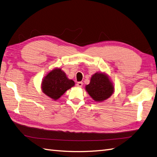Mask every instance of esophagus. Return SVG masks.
Returning <instances> with one entry per match:
<instances>
[{"instance_id": "1", "label": "esophagus", "mask_w": 157, "mask_h": 157, "mask_svg": "<svg viewBox=\"0 0 157 157\" xmlns=\"http://www.w3.org/2000/svg\"><path fill=\"white\" fill-rule=\"evenodd\" d=\"M82 86H83V83H82V82H77V87L81 88Z\"/></svg>"}]
</instances>
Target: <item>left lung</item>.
<instances>
[{
    "label": "left lung",
    "instance_id": "left-lung-1",
    "mask_svg": "<svg viewBox=\"0 0 157 157\" xmlns=\"http://www.w3.org/2000/svg\"><path fill=\"white\" fill-rule=\"evenodd\" d=\"M85 90L95 101L100 102L113 94L114 85L106 73L97 72L92 75L90 83L86 85Z\"/></svg>",
    "mask_w": 157,
    "mask_h": 157
}]
</instances>
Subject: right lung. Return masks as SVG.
<instances>
[{
	"mask_svg": "<svg viewBox=\"0 0 157 157\" xmlns=\"http://www.w3.org/2000/svg\"><path fill=\"white\" fill-rule=\"evenodd\" d=\"M75 84V82L67 77L64 71L56 67L45 76L42 80L41 88L46 96L56 101Z\"/></svg>",
	"mask_w": 157,
	"mask_h": 157,
	"instance_id": "1",
	"label": "right lung"
}]
</instances>
